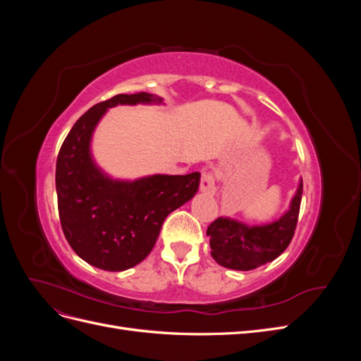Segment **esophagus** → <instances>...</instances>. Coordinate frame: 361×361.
I'll use <instances>...</instances> for the list:
<instances>
[{"label":"esophagus","mask_w":361,"mask_h":361,"mask_svg":"<svg viewBox=\"0 0 361 361\" xmlns=\"http://www.w3.org/2000/svg\"><path fill=\"white\" fill-rule=\"evenodd\" d=\"M200 191L206 194H215L216 187H215V178L214 174L209 171H203L202 178H200Z\"/></svg>","instance_id":"obj_1"}]
</instances>
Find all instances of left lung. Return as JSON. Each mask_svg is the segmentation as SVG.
<instances>
[{
	"label": "left lung",
	"mask_w": 361,
	"mask_h": 361,
	"mask_svg": "<svg viewBox=\"0 0 361 361\" xmlns=\"http://www.w3.org/2000/svg\"><path fill=\"white\" fill-rule=\"evenodd\" d=\"M302 180L289 209L269 224L248 226L233 218L220 216L207 227L211 255L216 264L236 271H250L277 259L288 248L297 227Z\"/></svg>",
	"instance_id": "1"
}]
</instances>
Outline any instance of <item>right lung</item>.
Segmentation results:
<instances>
[{
	"instance_id": "1",
	"label": "right lung",
	"mask_w": 361,
	"mask_h": 361,
	"mask_svg": "<svg viewBox=\"0 0 361 361\" xmlns=\"http://www.w3.org/2000/svg\"><path fill=\"white\" fill-rule=\"evenodd\" d=\"M161 102L141 92L96 104L76 120L59 152L56 188L63 233L75 253L96 268L125 271L145 260L166 216L199 190V171L117 180L92 157L93 130L108 108Z\"/></svg>"
}]
</instances>
